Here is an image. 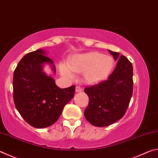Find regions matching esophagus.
<instances>
[{
  "instance_id": "34e87169",
  "label": "esophagus",
  "mask_w": 158,
  "mask_h": 158,
  "mask_svg": "<svg viewBox=\"0 0 158 158\" xmlns=\"http://www.w3.org/2000/svg\"><path fill=\"white\" fill-rule=\"evenodd\" d=\"M75 91L77 93H79V92H81L82 91V89L80 86H76V89H75Z\"/></svg>"
}]
</instances>
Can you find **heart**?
<instances>
[{"label":"heart","mask_w":158,"mask_h":158,"mask_svg":"<svg viewBox=\"0 0 158 158\" xmlns=\"http://www.w3.org/2000/svg\"><path fill=\"white\" fill-rule=\"evenodd\" d=\"M114 66L113 58L98 52H89L75 55L70 58L68 65L60 67V73L69 79L74 77L73 72L84 73L85 81L95 84L103 81L111 73Z\"/></svg>","instance_id":"1"}]
</instances>
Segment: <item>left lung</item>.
<instances>
[{
    "label": "left lung",
    "mask_w": 158,
    "mask_h": 158,
    "mask_svg": "<svg viewBox=\"0 0 158 158\" xmlns=\"http://www.w3.org/2000/svg\"><path fill=\"white\" fill-rule=\"evenodd\" d=\"M109 52L118 60L114 72L107 80L84 89L89 98L84 116L97 127L108 126L122 118L132 95V63L124 56H119V53Z\"/></svg>",
    "instance_id": "1"
}]
</instances>
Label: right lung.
I'll use <instances>...</instances> for the list:
<instances>
[{"mask_svg": "<svg viewBox=\"0 0 158 158\" xmlns=\"http://www.w3.org/2000/svg\"><path fill=\"white\" fill-rule=\"evenodd\" d=\"M47 52L37 49L25 55L13 76V98L16 108L28 123L36 128L49 127L58 121L64 106L74 97L75 85L60 89L43 72L45 64L56 73L53 61Z\"/></svg>", "mask_w": 158, "mask_h": 158, "instance_id": "1", "label": "right lung"}]
</instances>
